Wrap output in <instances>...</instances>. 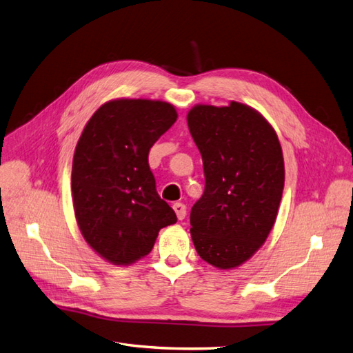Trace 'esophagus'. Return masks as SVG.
<instances>
[{"mask_svg": "<svg viewBox=\"0 0 353 353\" xmlns=\"http://www.w3.org/2000/svg\"><path fill=\"white\" fill-rule=\"evenodd\" d=\"M173 209H174V212H176V216H177L179 221L185 219V216H186V205H185V204H182V203H174V204H173Z\"/></svg>", "mask_w": 353, "mask_h": 353, "instance_id": "obj_1", "label": "esophagus"}]
</instances>
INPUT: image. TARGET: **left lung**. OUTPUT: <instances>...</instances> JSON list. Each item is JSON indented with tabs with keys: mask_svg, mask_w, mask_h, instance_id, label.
I'll return each instance as SVG.
<instances>
[{
	"mask_svg": "<svg viewBox=\"0 0 353 353\" xmlns=\"http://www.w3.org/2000/svg\"><path fill=\"white\" fill-rule=\"evenodd\" d=\"M205 188L191 210V237L205 263L230 270L264 245L285 185L277 134L250 105L196 104L186 116Z\"/></svg>",
	"mask_w": 353,
	"mask_h": 353,
	"instance_id": "1",
	"label": "left lung"
}]
</instances>
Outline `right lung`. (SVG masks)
<instances>
[{
  "label": "right lung",
  "instance_id": "add662e5",
  "mask_svg": "<svg viewBox=\"0 0 353 353\" xmlns=\"http://www.w3.org/2000/svg\"><path fill=\"white\" fill-rule=\"evenodd\" d=\"M176 119L170 103L117 98L85 125L71 171L74 214L85 241L108 263L130 265L146 256L159 230L177 222L148 159Z\"/></svg>",
  "mask_w": 353,
  "mask_h": 353
}]
</instances>
